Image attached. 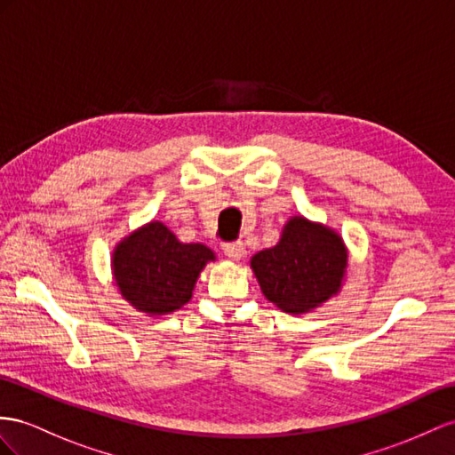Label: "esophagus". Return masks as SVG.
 <instances>
[{"label":"esophagus","mask_w":455,"mask_h":455,"mask_svg":"<svg viewBox=\"0 0 455 455\" xmlns=\"http://www.w3.org/2000/svg\"><path fill=\"white\" fill-rule=\"evenodd\" d=\"M223 251H225V255L227 258H230V259H240L243 253H246V248H243V243L242 242H235V243H225L223 246Z\"/></svg>","instance_id":"esophagus-1"}]
</instances>
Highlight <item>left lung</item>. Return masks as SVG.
<instances>
[{
    "mask_svg": "<svg viewBox=\"0 0 455 455\" xmlns=\"http://www.w3.org/2000/svg\"><path fill=\"white\" fill-rule=\"evenodd\" d=\"M250 267L273 306L301 315L339 296L347 269V248L334 228L294 215L276 246L255 253Z\"/></svg>",
    "mask_w": 455,
    "mask_h": 455,
    "instance_id": "obj_1",
    "label": "left lung"
}]
</instances>
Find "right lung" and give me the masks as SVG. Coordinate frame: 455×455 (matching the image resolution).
I'll return each mask as SVG.
<instances>
[{"mask_svg":"<svg viewBox=\"0 0 455 455\" xmlns=\"http://www.w3.org/2000/svg\"><path fill=\"white\" fill-rule=\"evenodd\" d=\"M209 261H215L213 250L204 243H184L161 220H149L116 243L111 271L128 304L157 317L188 304Z\"/></svg>","mask_w":455,"mask_h":455,"instance_id":"right-lung-1","label":"right lung"}]
</instances>
